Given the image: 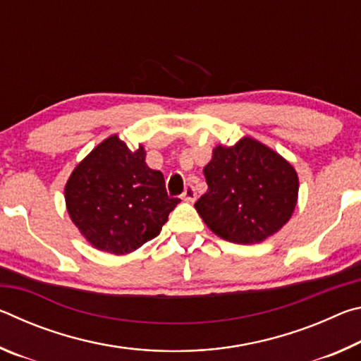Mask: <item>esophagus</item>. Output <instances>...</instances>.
Wrapping results in <instances>:
<instances>
[{"label": "esophagus", "instance_id": "34e87169", "mask_svg": "<svg viewBox=\"0 0 361 361\" xmlns=\"http://www.w3.org/2000/svg\"><path fill=\"white\" fill-rule=\"evenodd\" d=\"M195 195H197V194H195V188L192 185H188L186 189H185V192H183V199L189 200V202H194Z\"/></svg>", "mask_w": 361, "mask_h": 361}]
</instances>
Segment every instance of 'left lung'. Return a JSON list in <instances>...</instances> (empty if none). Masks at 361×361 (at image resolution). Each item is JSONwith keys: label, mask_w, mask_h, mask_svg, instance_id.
Returning a JSON list of instances; mask_svg holds the SVG:
<instances>
[{"label": "left lung", "mask_w": 361, "mask_h": 361, "mask_svg": "<svg viewBox=\"0 0 361 361\" xmlns=\"http://www.w3.org/2000/svg\"><path fill=\"white\" fill-rule=\"evenodd\" d=\"M204 175L209 189L195 209L224 240L259 243L276 234L296 207V170L253 138H242L231 148L216 146Z\"/></svg>", "instance_id": "1"}]
</instances>
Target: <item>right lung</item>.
<instances>
[{
	"mask_svg": "<svg viewBox=\"0 0 361 361\" xmlns=\"http://www.w3.org/2000/svg\"><path fill=\"white\" fill-rule=\"evenodd\" d=\"M143 146L130 151L113 135L73 170L65 186L70 218L90 245L126 255L159 235L178 197L145 162Z\"/></svg>",
	"mask_w": 361,
	"mask_h": 361,
	"instance_id": "1",
	"label": "right lung"
}]
</instances>
